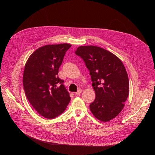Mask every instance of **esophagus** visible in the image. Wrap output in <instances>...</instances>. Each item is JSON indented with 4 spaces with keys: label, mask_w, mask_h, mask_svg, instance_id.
<instances>
[{
    "label": "esophagus",
    "mask_w": 155,
    "mask_h": 155,
    "mask_svg": "<svg viewBox=\"0 0 155 155\" xmlns=\"http://www.w3.org/2000/svg\"><path fill=\"white\" fill-rule=\"evenodd\" d=\"M82 90H81V89H80V90H78L77 92H75V95H80L81 93H82Z\"/></svg>",
    "instance_id": "34e87169"
}]
</instances>
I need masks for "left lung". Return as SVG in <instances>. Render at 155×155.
Segmentation results:
<instances>
[{"label":"left lung","mask_w":155,"mask_h":155,"mask_svg":"<svg viewBox=\"0 0 155 155\" xmlns=\"http://www.w3.org/2000/svg\"><path fill=\"white\" fill-rule=\"evenodd\" d=\"M75 53L90 71L95 99L90 104L93 115L104 122L116 117L124 106L129 91V79L123 63L117 57L95 46L78 47Z\"/></svg>","instance_id":"1"}]
</instances>
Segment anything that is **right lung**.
Here are the masks:
<instances>
[{
    "mask_svg": "<svg viewBox=\"0 0 155 155\" xmlns=\"http://www.w3.org/2000/svg\"><path fill=\"white\" fill-rule=\"evenodd\" d=\"M71 45H46L32 53L23 74V87L27 99L41 116L53 119L66 109L71 98L59 78L58 70Z\"/></svg>",
    "mask_w": 155,
    "mask_h": 155,
    "instance_id": "1",
    "label": "right lung"
}]
</instances>
